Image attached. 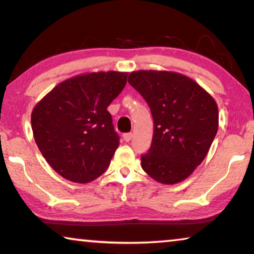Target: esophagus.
<instances>
[{"label": "esophagus", "instance_id": "34e87169", "mask_svg": "<svg viewBox=\"0 0 254 254\" xmlns=\"http://www.w3.org/2000/svg\"><path fill=\"white\" fill-rule=\"evenodd\" d=\"M133 138V133H126V134H124V139L126 142H129L130 139Z\"/></svg>", "mask_w": 254, "mask_h": 254}]
</instances>
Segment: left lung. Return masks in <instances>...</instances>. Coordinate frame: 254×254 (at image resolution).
I'll return each mask as SVG.
<instances>
[{"label":"left lung","mask_w":254,"mask_h":254,"mask_svg":"<svg viewBox=\"0 0 254 254\" xmlns=\"http://www.w3.org/2000/svg\"><path fill=\"white\" fill-rule=\"evenodd\" d=\"M151 110L154 133L142 168L154 181L175 185L205 159L219 126L216 102L189 76L171 71H134L128 76Z\"/></svg>","instance_id":"left-lung-1"}]
</instances>
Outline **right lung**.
Instances as JSON below:
<instances>
[{"mask_svg":"<svg viewBox=\"0 0 254 254\" xmlns=\"http://www.w3.org/2000/svg\"><path fill=\"white\" fill-rule=\"evenodd\" d=\"M127 72H91L53 88L31 116L35 143L61 176L88 183L110 166L119 146L108 106L127 82Z\"/></svg>","mask_w":254,"mask_h":254,"instance_id":"obj_1","label":"right lung"}]
</instances>
